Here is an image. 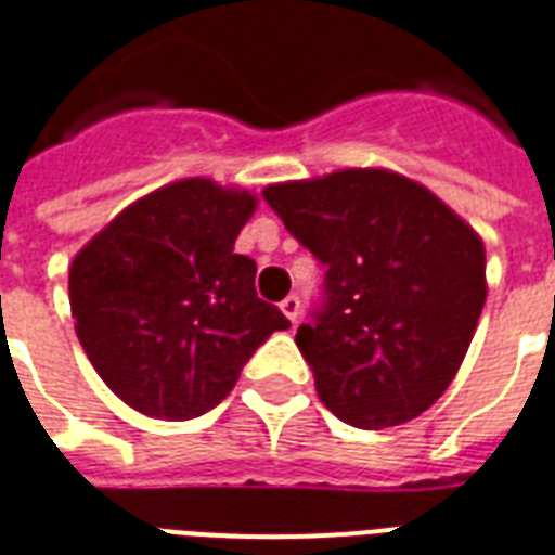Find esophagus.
Masks as SVG:
<instances>
[{
	"mask_svg": "<svg viewBox=\"0 0 555 555\" xmlns=\"http://www.w3.org/2000/svg\"><path fill=\"white\" fill-rule=\"evenodd\" d=\"M279 309H282V314H285V318H288L291 323H297V320H299V309H302V306H299L297 294H288V297L279 302Z\"/></svg>",
	"mask_w": 555,
	"mask_h": 555,
	"instance_id": "esophagus-1",
	"label": "esophagus"
}]
</instances>
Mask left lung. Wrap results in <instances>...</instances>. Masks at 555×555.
<instances>
[{"label":"left lung","instance_id":"left-lung-1","mask_svg":"<svg viewBox=\"0 0 555 555\" xmlns=\"http://www.w3.org/2000/svg\"><path fill=\"white\" fill-rule=\"evenodd\" d=\"M264 203L326 267L297 330L323 405L385 429L447 391L486 306V246L424 184L391 170L264 188Z\"/></svg>","mask_w":555,"mask_h":555}]
</instances>
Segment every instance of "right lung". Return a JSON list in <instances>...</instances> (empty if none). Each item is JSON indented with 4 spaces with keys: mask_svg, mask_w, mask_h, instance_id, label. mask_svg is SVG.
<instances>
[{
    "mask_svg": "<svg viewBox=\"0 0 555 555\" xmlns=\"http://www.w3.org/2000/svg\"><path fill=\"white\" fill-rule=\"evenodd\" d=\"M256 196L184 179L131 203L69 267L76 335L102 382L150 417L191 421L235 388L288 318L256 294L235 237Z\"/></svg>",
    "mask_w": 555,
    "mask_h": 555,
    "instance_id": "1",
    "label": "right lung"
}]
</instances>
